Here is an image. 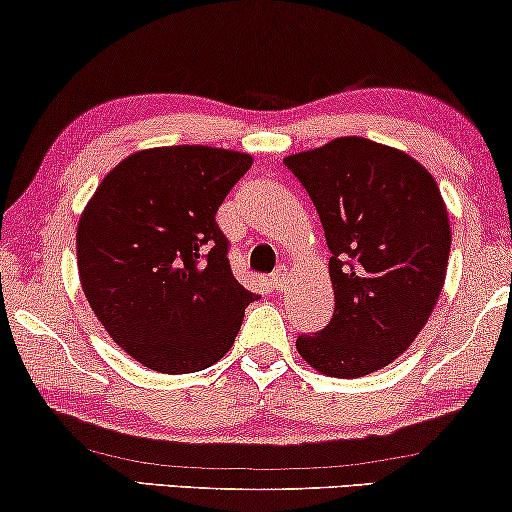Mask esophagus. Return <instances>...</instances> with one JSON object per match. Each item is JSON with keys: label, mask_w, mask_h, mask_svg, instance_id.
I'll list each match as a JSON object with an SVG mask.
<instances>
[{"label": "esophagus", "mask_w": 512, "mask_h": 512, "mask_svg": "<svg viewBox=\"0 0 512 512\" xmlns=\"http://www.w3.org/2000/svg\"><path fill=\"white\" fill-rule=\"evenodd\" d=\"M270 284H272V289H277V291H282L284 287H287V270L277 268L275 272H272Z\"/></svg>", "instance_id": "esophagus-1"}]
</instances>
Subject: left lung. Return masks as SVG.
Listing matches in <instances>:
<instances>
[{"mask_svg": "<svg viewBox=\"0 0 512 512\" xmlns=\"http://www.w3.org/2000/svg\"><path fill=\"white\" fill-rule=\"evenodd\" d=\"M320 214L331 251L334 317L296 350L324 376L395 362L426 327L447 277L451 230L433 174L362 136L284 157Z\"/></svg>", "mask_w": 512, "mask_h": 512, "instance_id": "8db88e82", "label": "left lung"}]
</instances>
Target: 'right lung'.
<instances>
[{"instance_id":"1","label":"right lung","mask_w":512,"mask_h":512,"mask_svg":"<svg viewBox=\"0 0 512 512\" xmlns=\"http://www.w3.org/2000/svg\"><path fill=\"white\" fill-rule=\"evenodd\" d=\"M251 162L211 145L138 150L86 202L77 223L82 291L143 367L192 374L235 343L258 296L232 277L216 211Z\"/></svg>"}]
</instances>
